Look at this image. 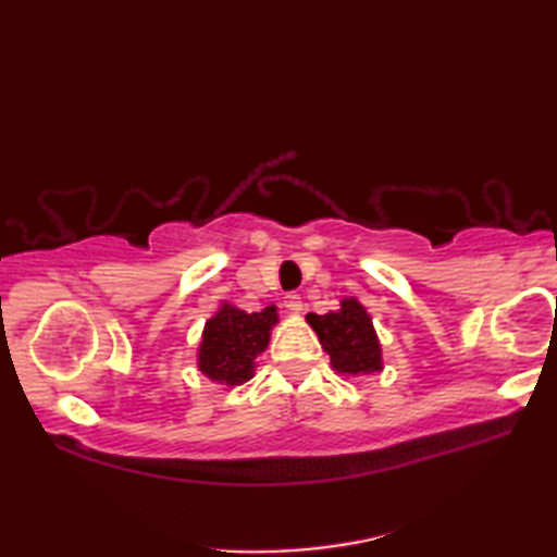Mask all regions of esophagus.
I'll list each match as a JSON object with an SVG mask.
<instances>
[{"instance_id":"1","label":"esophagus","mask_w":557,"mask_h":557,"mask_svg":"<svg viewBox=\"0 0 557 557\" xmlns=\"http://www.w3.org/2000/svg\"><path fill=\"white\" fill-rule=\"evenodd\" d=\"M285 309L289 311V313H301V309H304V304H301V297L297 292H289L287 297H285Z\"/></svg>"}]
</instances>
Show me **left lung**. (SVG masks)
<instances>
[{
  "mask_svg": "<svg viewBox=\"0 0 557 557\" xmlns=\"http://www.w3.org/2000/svg\"><path fill=\"white\" fill-rule=\"evenodd\" d=\"M306 321L318 333L337 373L361 375L383 369L381 342L375 337L371 315L357 299H342L337 311L309 313Z\"/></svg>",
  "mask_w": 557,
  "mask_h": 557,
  "instance_id": "obj_1",
  "label": "left lung"
}]
</instances>
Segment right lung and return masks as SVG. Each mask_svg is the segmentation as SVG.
<instances>
[{
  "label": "right lung",
  "instance_id": "right-lung-1",
  "mask_svg": "<svg viewBox=\"0 0 557 557\" xmlns=\"http://www.w3.org/2000/svg\"><path fill=\"white\" fill-rule=\"evenodd\" d=\"M277 323V309L246 313L236 306L222 304L203 330L198 347V369L210 381L224 385H242L253 377L256 357L265 351L270 330Z\"/></svg>",
  "mask_w": 557,
  "mask_h": 557
}]
</instances>
